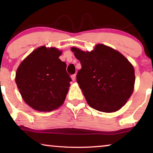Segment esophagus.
<instances>
[{
	"mask_svg": "<svg viewBox=\"0 0 153 153\" xmlns=\"http://www.w3.org/2000/svg\"><path fill=\"white\" fill-rule=\"evenodd\" d=\"M71 79H72V80L73 81H74L75 80H76V74H73L71 76Z\"/></svg>",
	"mask_w": 153,
	"mask_h": 153,
	"instance_id": "34e87169",
	"label": "esophagus"
}]
</instances>
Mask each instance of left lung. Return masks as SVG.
Returning <instances> with one entry per match:
<instances>
[{
    "mask_svg": "<svg viewBox=\"0 0 153 153\" xmlns=\"http://www.w3.org/2000/svg\"><path fill=\"white\" fill-rule=\"evenodd\" d=\"M71 51L81 62L76 81L88 105L105 113L120 110L134 89L132 64L118 51L102 44L91 51L74 47Z\"/></svg>",
    "mask_w": 153,
    "mask_h": 153,
    "instance_id": "obj_1",
    "label": "left lung"
}]
</instances>
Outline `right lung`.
Wrapping results in <instances>:
<instances>
[{
	"label": "right lung",
	"mask_w": 153,
	"mask_h": 153,
	"mask_svg": "<svg viewBox=\"0 0 153 153\" xmlns=\"http://www.w3.org/2000/svg\"><path fill=\"white\" fill-rule=\"evenodd\" d=\"M62 51L41 46L19 65L15 82L24 102L33 109L49 112L64 103L72 79L66 63L59 59Z\"/></svg>",
	"instance_id": "right-lung-1"
}]
</instances>
